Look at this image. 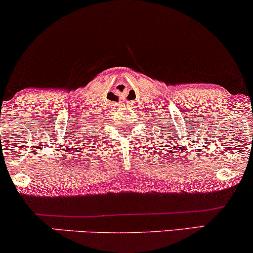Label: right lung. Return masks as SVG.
I'll use <instances>...</instances> for the list:
<instances>
[{
	"instance_id": "add662e5",
	"label": "right lung",
	"mask_w": 253,
	"mask_h": 253,
	"mask_svg": "<svg viewBox=\"0 0 253 253\" xmlns=\"http://www.w3.org/2000/svg\"><path fill=\"white\" fill-rule=\"evenodd\" d=\"M89 132H90V131H89ZM89 137H90V138H91V139H95V138H97L98 135H97V133H96L95 131H91V132L89 133Z\"/></svg>"
}]
</instances>
